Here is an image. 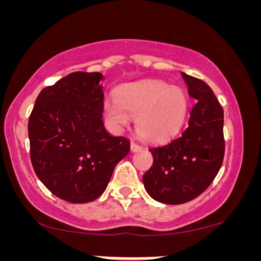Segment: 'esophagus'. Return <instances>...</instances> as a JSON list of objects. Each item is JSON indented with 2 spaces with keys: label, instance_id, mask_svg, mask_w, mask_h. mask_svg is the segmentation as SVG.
Listing matches in <instances>:
<instances>
[{
  "label": "esophagus",
  "instance_id": "34e87169",
  "mask_svg": "<svg viewBox=\"0 0 261 261\" xmlns=\"http://www.w3.org/2000/svg\"><path fill=\"white\" fill-rule=\"evenodd\" d=\"M130 149H131V151L133 152H135V151H140L141 150V146L139 145V144H136V143H131V145H130Z\"/></svg>",
  "mask_w": 261,
  "mask_h": 261
}]
</instances>
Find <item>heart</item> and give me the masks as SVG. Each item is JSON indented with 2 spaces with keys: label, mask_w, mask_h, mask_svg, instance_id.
Listing matches in <instances>:
<instances>
[{
  "label": "heart",
  "mask_w": 261,
  "mask_h": 261,
  "mask_svg": "<svg viewBox=\"0 0 261 261\" xmlns=\"http://www.w3.org/2000/svg\"><path fill=\"white\" fill-rule=\"evenodd\" d=\"M188 111V98L179 87L147 80L120 86L115 101L103 105L105 118L122 128L136 118V133L149 143H164L180 130Z\"/></svg>",
  "instance_id": "obj_1"
}]
</instances>
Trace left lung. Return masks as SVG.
I'll list each match as a JSON object with an SVG mask.
<instances>
[{
    "mask_svg": "<svg viewBox=\"0 0 261 261\" xmlns=\"http://www.w3.org/2000/svg\"><path fill=\"white\" fill-rule=\"evenodd\" d=\"M194 101L188 126L179 138L150 147L152 165L143 175L147 193L167 204H180L203 193L217 175L225 155L223 110L211 87L181 73Z\"/></svg>",
    "mask_w": 261,
    "mask_h": 261,
    "instance_id": "obj_1",
    "label": "left lung"
}]
</instances>
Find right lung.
<instances>
[{
    "label": "right lung",
    "instance_id": "add662e5",
    "mask_svg": "<svg viewBox=\"0 0 261 261\" xmlns=\"http://www.w3.org/2000/svg\"><path fill=\"white\" fill-rule=\"evenodd\" d=\"M98 72H74L39 93L29 117L30 159L38 178L59 198L86 203L107 188L130 141L103 127Z\"/></svg>",
    "mask_w": 261,
    "mask_h": 261
}]
</instances>
